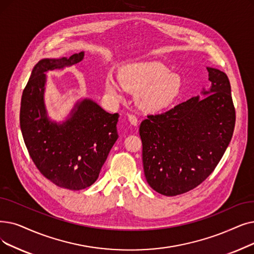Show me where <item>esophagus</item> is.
<instances>
[{"mask_svg":"<svg viewBox=\"0 0 254 254\" xmlns=\"http://www.w3.org/2000/svg\"><path fill=\"white\" fill-rule=\"evenodd\" d=\"M127 119L130 123V125H133L135 127L138 125V118L134 114H127Z\"/></svg>","mask_w":254,"mask_h":254,"instance_id":"obj_1","label":"esophagus"}]
</instances>
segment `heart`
Returning <instances> with one entry per match:
<instances>
[{"label":"heart","mask_w":254,"mask_h":254,"mask_svg":"<svg viewBox=\"0 0 254 254\" xmlns=\"http://www.w3.org/2000/svg\"><path fill=\"white\" fill-rule=\"evenodd\" d=\"M106 89L115 96L124 89L136 93V102L149 112H160L172 106L182 93L183 81L166 65L158 61H138L124 65L118 79L109 74Z\"/></svg>","instance_id":"1"}]
</instances>
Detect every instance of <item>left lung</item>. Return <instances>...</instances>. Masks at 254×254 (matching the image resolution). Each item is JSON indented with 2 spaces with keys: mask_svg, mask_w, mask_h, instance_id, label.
<instances>
[{
  "mask_svg": "<svg viewBox=\"0 0 254 254\" xmlns=\"http://www.w3.org/2000/svg\"><path fill=\"white\" fill-rule=\"evenodd\" d=\"M211 86L202 96L148 115L140 125L148 185L165 196L188 192L211 174L234 134L236 111L227 75L206 67Z\"/></svg>",
  "mask_w": 254,
  "mask_h": 254,
  "instance_id": "obj_1",
  "label": "left lung"
}]
</instances>
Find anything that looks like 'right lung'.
Returning a JSON list of instances; mask_svg holds the SVG:
<instances>
[{
	"instance_id": "1",
	"label": "right lung",
	"mask_w": 254,
	"mask_h": 254,
	"mask_svg": "<svg viewBox=\"0 0 254 254\" xmlns=\"http://www.w3.org/2000/svg\"><path fill=\"white\" fill-rule=\"evenodd\" d=\"M84 59V52L70 57L41 59L32 70L20 102L19 124L30 157L38 170L61 188L82 190L100 175L118 139V113L110 114L91 98L75 103L62 123L52 120L45 104L47 72Z\"/></svg>"
}]
</instances>
